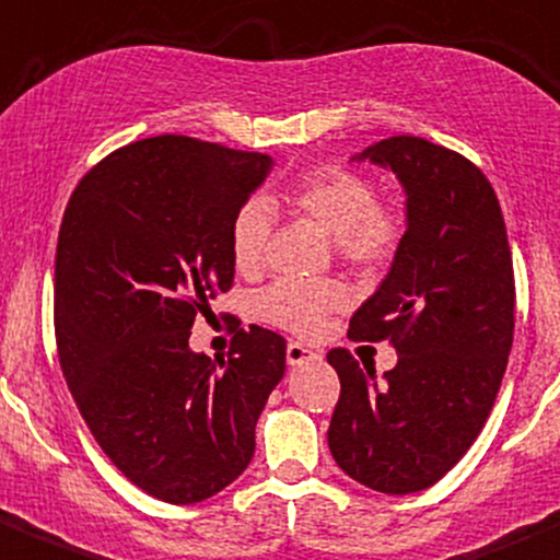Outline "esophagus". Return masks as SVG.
<instances>
[{"label":"esophagus","instance_id":"obj_1","mask_svg":"<svg viewBox=\"0 0 560 560\" xmlns=\"http://www.w3.org/2000/svg\"><path fill=\"white\" fill-rule=\"evenodd\" d=\"M319 358L323 355H319L317 350L301 345V341H290V345H287V363H290V366H303V363H314L319 361Z\"/></svg>","mask_w":560,"mask_h":560}]
</instances>
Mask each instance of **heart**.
I'll use <instances>...</instances> for the list:
<instances>
[{
  "mask_svg": "<svg viewBox=\"0 0 560 560\" xmlns=\"http://www.w3.org/2000/svg\"><path fill=\"white\" fill-rule=\"evenodd\" d=\"M287 208L334 237L336 254L361 270L380 268L399 248L405 224L390 205L377 202V188L366 175L345 166H317L284 191ZM273 213L262 199H248L230 224V257L241 273L262 268ZM347 295L334 281H276L254 301L259 319L292 334L312 336L325 317L345 306Z\"/></svg>",
  "mask_w": 560,
  "mask_h": 560,
  "instance_id": "heart-1",
  "label": "heart"
}]
</instances>
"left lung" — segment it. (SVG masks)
<instances>
[{
  "instance_id": "8db88e82",
  "label": "left lung",
  "mask_w": 560,
  "mask_h": 560,
  "mask_svg": "<svg viewBox=\"0 0 560 560\" xmlns=\"http://www.w3.org/2000/svg\"><path fill=\"white\" fill-rule=\"evenodd\" d=\"M352 161L399 177L407 230L347 336L388 339L399 361L377 380L345 347L328 352L341 383L328 446L358 485L407 495L463 459L495 405L514 336L512 248L490 180L454 150L390 136Z\"/></svg>"
}]
</instances>
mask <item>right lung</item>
I'll return each mask as SVG.
<instances>
[{"instance_id": "right-lung-1", "label": "right lung", "mask_w": 560, "mask_h": 560, "mask_svg": "<svg viewBox=\"0 0 560 560\" xmlns=\"http://www.w3.org/2000/svg\"><path fill=\"white\" fill-rule=\"evenodd\" d=\"M270 155L153 136L92 166L65 208L54 270L57 352L108 459L166 503L213 498L248 468L287 341L252 325L226 361L188 347L235 279L230 224Z\"/></svg>"}]
</instances>
